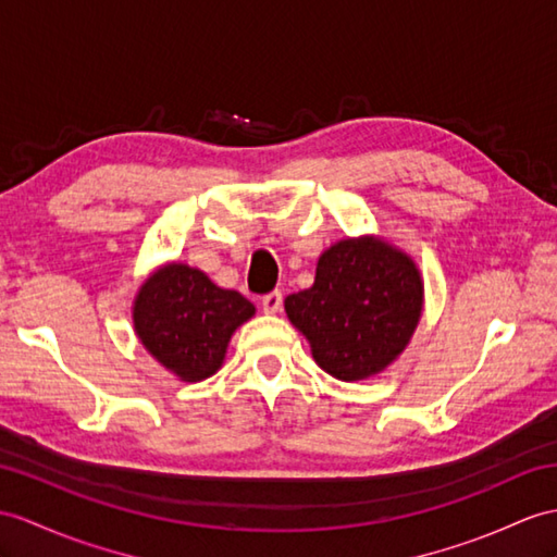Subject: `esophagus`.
<instances>
[{
  "instance_id": "34e87169",
  "label": "esophagus",
  "mask_w": 557,
  "mask_h": 557,
  "mask_svg": "<svg viewBox=\"0 0 557 557\" xmlns=\"http://www.w3.org/2000/svg\"><path fill=\"white\" fill-rule=\"evenodd\" d=\"M281 307H283L281 290H274V293H269V295L262 297V309L267 311V314H278Z\"/></svg>"
}]
</instances>
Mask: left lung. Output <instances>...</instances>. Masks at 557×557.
Here are the masks:
<instances>
[{"label":"left lung","mask_w":557,"mask_h":557,"mask_svg":"<svg viewBox=\"0 0 557 557\" xmlns=\"http://www.w3.org/2000/svg\"><path fill=\"white\" fill-rule=\"evenodd\" d=\"M423 305V274L413 257L371 234L333 243L319 257L314 286L283 302L314 361L345 383L395 363L411 343Z\"/></svg>","instance_id":"8db88e82"}]
</instances>
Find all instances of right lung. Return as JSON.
<instances>
[{
    "label": "right lung",
    "mask_w": 557,
    "mask_h": 557,
    "mask_svg": "<svg viewBox=\"0 0 557 557\" xmlns=\"http://www.w3.org/2000/svg\"><path fill=\"white\" fill-rule=\"evenodd\" d=\"M255 305L224 290L184 262H165L139 286L132 302L134 333L160 366L184 383H200L222 369L238 325Z\"/></svg>",
    "instance_id": "obj_1"
}]
</instances>
